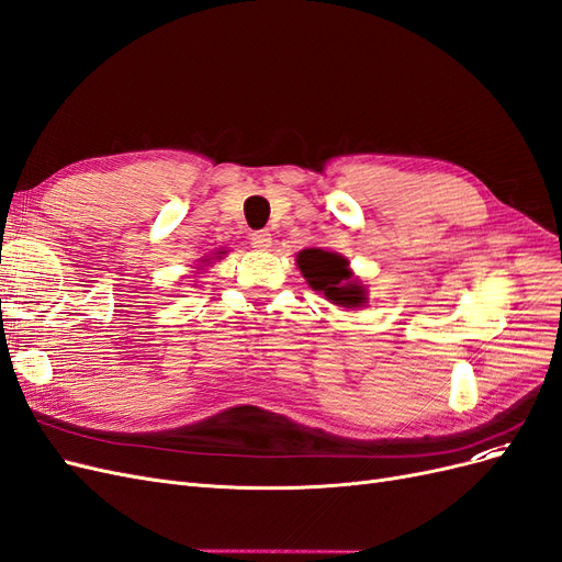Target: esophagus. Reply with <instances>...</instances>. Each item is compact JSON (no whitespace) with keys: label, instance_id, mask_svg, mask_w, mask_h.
<instances>
[{"label":"esophagus","instance_id":"34e87169","mask_svg":"<svg viewBox=\"0 0 562 562\" xmlns=\"http://www.w3.org/2000/svg\"><path fill=\"white\" fill-rule=\"evenodd\" d=\"M250 246L255 250H269L271 248V234L269 232H252L250 234Z\"/></svg>","mask_w":562,"mask_h":562}]
</instances>
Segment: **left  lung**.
Segmentation results:
<instances>
[{
  "instance_id": "left-lung-1",
  "label": "left lung",
  "mask_w": 562,
  "mask_h": 562,
  "mask_svg": "<svg viewBox=\"0 0 562 562\" xmlns=\"http://www.w3.org/2000/svg\"><path fill=\"white\" fill-rule=\"evenodd\" d=\"M295 262L314 291L326 295L337 307L356 310L368 302L366 288L351 279L349 262L342 255L323 248H304L297 252Z\"/></svg>"
}]
</instances>
